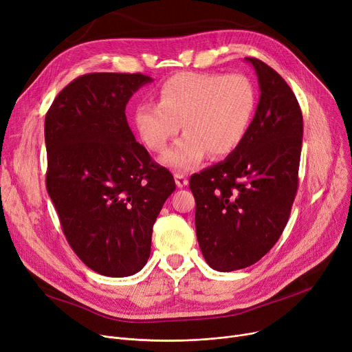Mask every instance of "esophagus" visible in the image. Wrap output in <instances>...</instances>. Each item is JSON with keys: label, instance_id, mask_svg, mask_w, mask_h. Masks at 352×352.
Here are the masks:
<instances>
[{"label": "esophagus", "instance_id": "esophagus-1", "mask_svg": "<svg viewBox=\"0 0 352 352\" xmlns=\"http://www.w3.org/2000/svg\"><path fill=\"white\" fill-rule=\"evenodd\" d=\"M174 178H175V184H177L178 188H184L188 184V179L184 174H175Z\"/></svg>", "mask_w": 352, "mask_h": 352}]
</instances>
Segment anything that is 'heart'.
I'll list each match as a JSON object with an SVG mask.
<instances>
[{"label":"heart","instance_id":"1","mask_svg":"<svg viewBox=\"0 0 352 352\" xmlns=\"http://www.w3.org/2000/svg\"><path fill=\"white\" fill-rule=\"evenodd\" d=\"M256 105L255 88L239 74L178 72L158 89V104H140L134 126L144 145L161 153L182 125L184 137L160 162L177 173L195 168L210 154L224 158L245 140Z\"/></svg>","mask_w":352,"mask_h":352}]
</instances>
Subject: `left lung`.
Here are the masks:
<instances>
[{
    "label": "left lung",
    "mask_w": 352,
    "mask_h": 352,
    "mask_svg": "<svg viewBox=\"0 0 352 352\" xmlns=\"http://www.w3.org/2000/svg\"><path fill=\"white\" fill-rule=\"evenodd\" d=\"M245 61L261 92L250 131L223 162L190 178L198 244L221 272L247 268L275 245L298 188L300 104L278 72L256 58Z\"/></svg>",
    "instance_id": "1"
}]
</instances>
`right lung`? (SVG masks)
Masks as SVG:
<instances>
[{"instance_id":"1","label":"right lung","mask_w":352,"mask_h":352,"mask_svg":"<svg viewBox=\"0 0 352 352\" xmlns=\"http://www.w3.org/2000/svg\"><path fill=\"white\" fill-rule=\"evenodd\" d=\"M148 82L142 74H85L45 116L47 191L67 241L88 268L116 278L146 264L154 223L175 191L126 122L129 98Z\"/></svg>"}]
</instances>
